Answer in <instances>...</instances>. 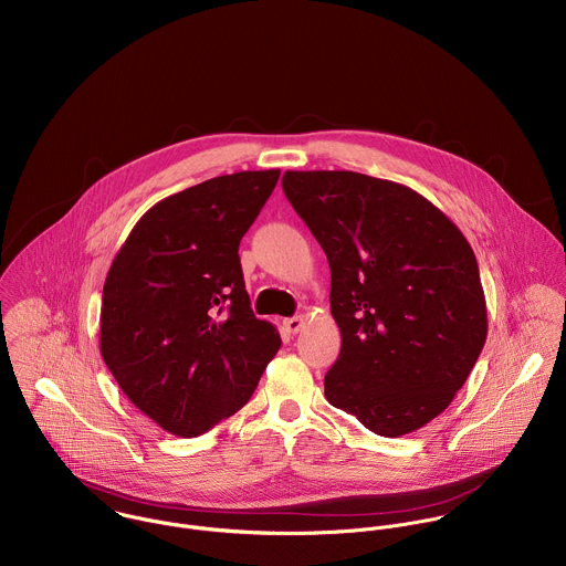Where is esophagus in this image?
Returning a JSON list of instances; mask_svg holds the SVG:
<instances>
[{"label":"esophagus","mask_w":566,"mask_h":566,"mask_svg":"<svg viewBox=\"0 0 566 566\" xmlns=\"http://www.w3.org/2000/svg\"><path fill=\"white\" fill-rule=\"evenodd\" d=\"M283 326H285L290 333H298V331H303V326H305V318H303V316L285 318V321H283Z\"/></svg>","instance_id":"34e87169"}]
</instances>
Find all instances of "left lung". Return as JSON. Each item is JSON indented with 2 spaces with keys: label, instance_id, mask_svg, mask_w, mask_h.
I'll return each instance as SVG.
<instances>
[{
  "label": "left lung",
  "instance_id": "obj_1",
  "mask_svg": "<svg viewBox=\"0 0 566 566\" xmlns=\"http://www.w3.org/2000/svg\"><path fill=\"white\" fill-rule=\"evenodd\" d=\"M323 245L342 348L326 401L377 436L424 427L469 379L488 333L475 252L413 189L357 171H285Z\"/></svg>",
  "mask_w": 566,
  "mask_h": 566
}]
</instances>
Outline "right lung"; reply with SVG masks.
Listing matches in <instances>:
<instances>
[{"label":"right lung","instance_id":"obj_1","mask_svg":"<svg viewBox=\"0 0 566 566\" xmlns=\"http://www.w3.org/2000/svg\"><path fill=\"white\" fill-rule=\"evenodd\" d=\"M279 174H227L165 198L111 263L102 357L124 395L174 436L233 416L281 348L274 324L252 314L238 254Z\"/></svg>","mask_w":566,"mask_h":566}]
</instances>
